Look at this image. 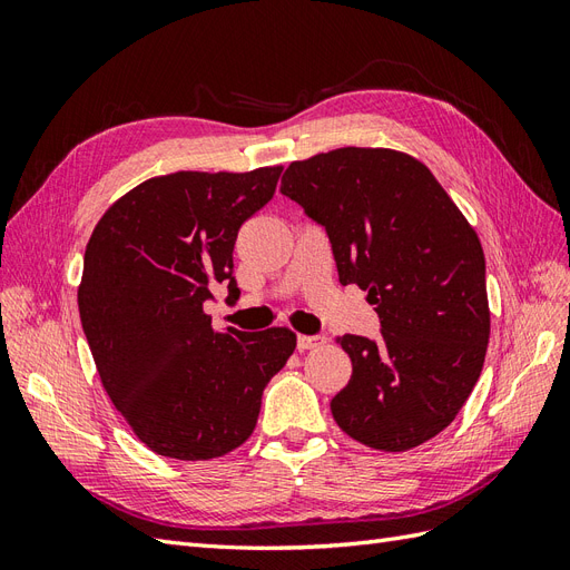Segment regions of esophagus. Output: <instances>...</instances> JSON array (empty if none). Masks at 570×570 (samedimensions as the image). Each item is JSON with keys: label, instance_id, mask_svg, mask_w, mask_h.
<instances>
[{"label": "esophagus", "instance_id": "34e87169", "mask_svg": "<svg viewBox=\"0 0 570 570\" xmlns=\"http://www.w3.org/2000/svg\"><path fill=\"white\" fill-rule=\"evenodd\" d=\"M321 344H325L323 335H297V350L299 352L316 350V347H321Z\"/></svg>", "mask_w": 570, "mask_h": 570}]
</instances>
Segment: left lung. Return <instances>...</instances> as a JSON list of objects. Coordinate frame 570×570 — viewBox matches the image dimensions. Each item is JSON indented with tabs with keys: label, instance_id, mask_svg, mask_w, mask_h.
I'll return each mask as SVG.
<instances>
[{
	"label": "left lung",
	"instance_id": "8db88e82",
	"mask_svg": "<svg viewBox=\"0 0 570 570\" xmlns=\"http://www.w3.org/2000/svg\"><path fill=\"white\" fill-rule=\"evenodd\" d=\"M281 193L325 228L342 285L368 289L381 340L337 337L352 377L333 419L356 442L404 452L450 425L490 340L485 254L430 170L392 149L342 147L289 164Z\"/></svg>",
	"mask_w": 570,
	"mask_h": 570
}]
</instances>
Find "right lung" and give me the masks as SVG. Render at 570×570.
Here are the masks:
<instances>
[{
	"label": "right lung",
	"mask_w": 570,
	"mask_h": 570,
	"mask_svg": "<svg viewBox=\"0 0 570 570\" xmlns=\"http://www.w3.org/2000/svg\"><path fill=\"white\" fill-rule=\"evenodd\" d=\"M281 166L145 180L101 216L85 249L78 308L114 406L151 452L209 461L256 425L262 394L297 347L287 327L216 333L204 314L233 275L237 230L266 202Z\"/></svg>",
	"instance_id": "right-lung-1"
}]
</instances>
